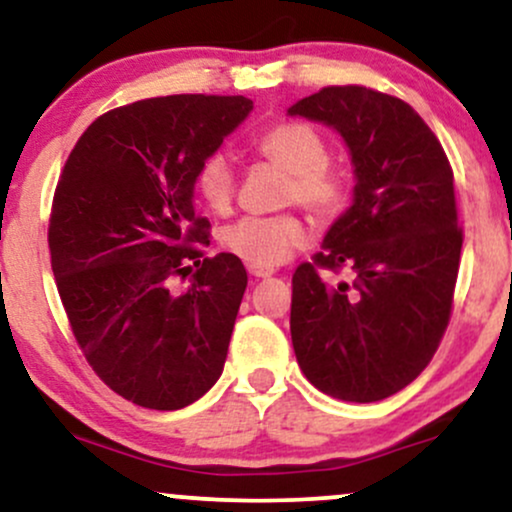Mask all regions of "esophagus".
I'll return each mask as SVG.
<instances>
[{"label": "esophagus", "instance_id": "esophagus-1", "mask_svg": "<svg viewBox=\"0 0 512 512\" xmlns=\"http://www.w3.org/2000/svg\"><path fill=\"white\" fill-rule=\"evenodd\" d=\"M248 272L255 276V279H267V276H272L274 274V269H267V267H248Z\"/></svg>", "mask_w": 512, "mask_h": 512}]
</instances>
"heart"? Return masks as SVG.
Returning a JSON list of instances; mask_svg holds the SVG:
<instances>
[{
	"label": "heart",
	"mask_w": 512,
	"mask_h": 512,
	"mask_svg": "<svg viewBox=\"0 0 512 512\" xmlns=\"http://www.w3.org/2000/svg\"><path fill=\"white\" fill-rule=\"evenodd\" d=\"M257 151L289 173L286 202H298L320 216L342 209L344 178L327 163V146L320 132L303 122H281L257 139ZM236 190L233 166L223 151H214L199 163L197 192L209 209L226 211ZM305 240V226L296 214L245 216L221 233V245L233 257L252 267H279Z\"/></svg>",
	"instance_id": "heart-1"
}]
</instances>
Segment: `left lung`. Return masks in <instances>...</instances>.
<instances>
[{
  "instance_id": "1",
  "label": "left lung",
  "mask_w": 512,
  "mask_h": 512,
  "mask_svg": "<svg viewBox=\"0 0 512 512\" xmlns=\"http://www.w3.org/2000/svg\"><path fill=\"white\" fill-rule=\"evenodd\" d=\"M289 115L342 134L356 178L351 207L293 274V351L320 392L378 402L428 366L448 327L462 252L452 168L419 113L373 88L327 86ZM342 266L351 285L319 276Z\"/></svg>"
}]
</instances>
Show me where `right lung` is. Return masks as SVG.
Masks as SVG:
<instances>
[{
	"label": "right lung",
	"instance_id": "add662e5",
	"mask_svg": "<svg viewBox=\"0 0 512 512\" xmlns=\"http://www.w3.org/2000/svg\"><path fill=\"white\" fill-rule=\"evenodd\" d=\"M243 96L146 98L91 122L64 163L50 214L57 291L86 361L146 409L197 402L219 380L248 274L202 257L197 168L250 115ZM200 269L172 291L189 262Z\"/></svg>",
	"mask_w": 512,
	"mask_h": 512
}]
</instances>
